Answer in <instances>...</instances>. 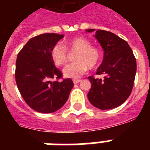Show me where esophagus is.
Here are the masks:
<instances>
[{"instance_id":"esophagus-1","label":"esophagus","mask_w":150,"mask_h":150,"mask_svg":"<svg viewBox=\"0 0 150 150\" xmlns=\"http://www.w3.org/2000/svg\"><path fill=\"white\" fill-rule=\"evenodd\" d=\"M81 81H82L81 79H74L73 80V82H74V84H77V83L80 82Z\"/></svg>"}]
</instances>
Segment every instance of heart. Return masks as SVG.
<instances>
[{"mask_svg":"<svg viewBox=\"0 0 150 150\" xmlns=\"http://www.w3.org/2000/svg\"><path fill=\"white\" fill-rule=\"evenodd\" d=\"M67 50L76 52L74 57L75 62L63 69L64 75L71 79H79L89 68H96L102 57L100 48L91 46L89 40L84 37H76L67 41L64 46L57 43L52 47L50 57L57 66H62L67 62Z\"/></svg>","mask_w":150,"mask_h":150,"instance_id":"1","label":"heart"}]
</instances>
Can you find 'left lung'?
I'll list each match as a JSON object with an SVG mask.
<instances>
[{
    "instance_id": "8db88e82",
    "label": "left lung",
    "mask_w": 150,
    "mask_h": 150,
    "mask_svg": "<svg viewBox=\"0 0 150 150\" xmlns=\"http://www.w3.org/2000/svg\"><path fill=\"white\" fill-rule=\"evenodd\" d=\"M86 31L91 33L95 29ZM94 36L104 51L96 75L104 77L103 79L88 77L92 84L88 99L99 109H113L130 96L136 73V60L128 43L113 33L99 29Z\"/></svg>"
}]
</instances>
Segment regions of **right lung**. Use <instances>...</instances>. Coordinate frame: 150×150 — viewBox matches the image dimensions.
<instances>
[{"label": "right lung", "instance_id": "right-lung-1", "mask_svg": "<svg viewBox=\"0 0 150 150\" xmlns=\"http://www.w3.org/2000/svg\"><path fill=\"white\" fill-rule=\"evenodd\" d=\"M64 37L57 33H44L30 39L18 54L15 81L27 104L40 113H53L68 100L74 83L62 78L50 57L52 47Z\"/></svg>", "mask_w": 150, "mask_h": 150}]
</instances>
